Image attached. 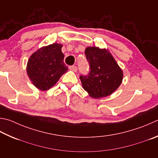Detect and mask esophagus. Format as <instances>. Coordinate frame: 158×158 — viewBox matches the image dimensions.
<instances>
[{"mask_svg":"<svg viewBox=\"0 0 158 158\" xmlns=\"http://www.w3.org/2000/svg\"><path fill=\"white\" fill-rule=\"evenodd\" d=\"M69 69L73 71V72H74V73H76V72L77 71V66H74V65H71V66L69 67Z\"/></svg>","mask_w":158,"mask_h":158,"instance_id":"34e87169","label":"esophagus"}]
</instances>
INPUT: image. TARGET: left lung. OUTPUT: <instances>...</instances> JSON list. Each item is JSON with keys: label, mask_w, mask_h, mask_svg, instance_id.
Returning <instances> with one entry per match:
<instances>
[{"label": "left lung", "mask_w": 158, "mask_h": 158, "mask_svg": "<svg viewBox=\"0 0 158 158\" xmlns=\"http://www.w3.org/2000/svg\"><path fill=\"white\" fill-rule=\"evenodd\" d=\"M85 55L90 70L88 74L79 77L83 88L93 98L110 95L122 84V69L106 49L88 47Z\"/></svg>", "instance_id": "1"}]
</instances>
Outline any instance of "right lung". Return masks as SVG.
Wrapping results in <instances>:
<instances>
[{"mask_svg":"<svg viewBox=\"0 0 158 158\" xmlns=\"http://www.w3.org/2000/svg\"><path fill=\"white\" fill-rule=\"evenodd\" d=\"M61 48L62 45L58 44L43 47L31 54L28 60V77L40 90H47L52 87L68 71Z\"/></svg>","mask_w":158,"mask_h":158,"instance_id":"add662e5","label":"right lung"}]
</instances>
